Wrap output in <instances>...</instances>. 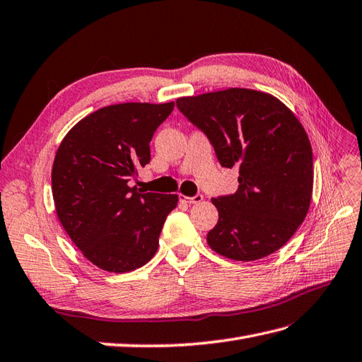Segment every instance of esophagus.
<instances>
[{
  "label": "esophagus",
  "instance_id": "34e87169",
  "mask_svg": "<svg viewBox=\"0 0 362 362\" xmlns=\"http://www.w3.org/2000/svg\"><path fill=\"white\" fill-rule=\"evenodd\" d=\"M179 200L180 202H185V204H200L202 200H204V196L202 194H196V196H192V197H187V196H183V194H179Z\"/></svg>",
  "mask_w": 362,
  "mask_h": 362
}]
</instances>
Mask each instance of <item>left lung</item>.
I'll return each instance as SVG.
<instances>
[{
    "instance_id": "left-lung-1",
    "label": "left lung",
    "mask_w": 362,
    "mask_h": 362,
    "mask_svg": "<svg viewBox=\"0 0 362 362\" xmlns=\"http://www.w3.org/2000/svg\"><path fill=\"white\" fill-rule=\"evenodd\" d=\"M175 105L208 137L223 168H239L238 191L211 199L219 221L208 245L243 262L284 247L304 222L313 191L312 145L296 115L276 97L243 88Z\"/></svg>"
}]
</instances>
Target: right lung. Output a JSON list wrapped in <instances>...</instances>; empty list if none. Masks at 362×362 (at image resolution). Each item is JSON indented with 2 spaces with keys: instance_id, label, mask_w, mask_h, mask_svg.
<instances>
[{
  "instance_id": "add662e5",
  "label": "right lung",
  "mask_w": 362,
  "mask_h": 362,
  "mask_svg": "<svg viewBox=\"0 0 362 362\" xmlns=\"http://www.w3.org/2000/svg\"><path fill=\"white\" fill-rule=\"evenodd\" d=\"M174 102L120 103L80 120L58 146L52 196L63 228L92 264L126 273L149 262L177 194L129 187Z\"/></svg>"
}]
</instances>
